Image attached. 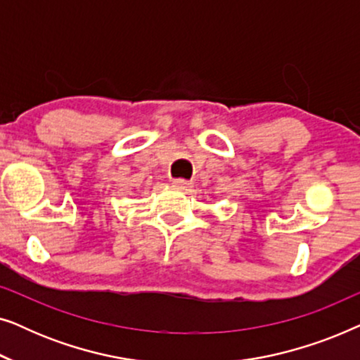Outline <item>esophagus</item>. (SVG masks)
<instances>
[{
	"label": "esophagus",
	"instance_id": "obj_1",
	"mask_svg": "<svg viewBox=\"0 0 360 360\" xmlns=\"http://www.w3.org/2000/svg\"><path fill=\"white\" fill-rule=\"evenodd\" d=\"M172 185H174L175 188L180 190V191H190V188H191L190 181H186V180H184V179H176V180H174V181H172Z\"/></svg>",
	"mask_w": 360,
	"mask_h": 360
}]
</instances>
